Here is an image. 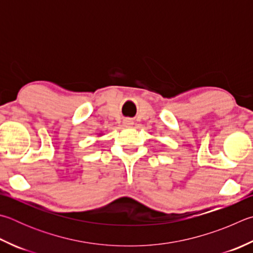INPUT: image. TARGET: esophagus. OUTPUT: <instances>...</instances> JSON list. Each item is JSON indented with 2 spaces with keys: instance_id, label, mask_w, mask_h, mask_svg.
<instances>
[{
  "instance_id": "1",
  "label": "esophagus",
  "mask_w": 253,
  "mask_h": 253,
  "mask_svg": "<svg viewBox=\"0 0 253 253\" xmlns=\"http://www.w3.org/2000/svg\"><path fill=\"white\" fill-rule=\"evenodd\" d=\"M132 121H130V119H125V121H124V126L125 127H130V126H132Z\"/></svg>"
}]
</instances>
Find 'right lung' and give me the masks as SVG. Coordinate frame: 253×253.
<instances>
[{"label":"right lung","mask_w":253,"mask_h":253,"mask_svg":"<svg viewBox=\"0 0 253 253\" xmlns=\"http://www.w3.org/2000/svg\"><path fill=\"white\" fill-rule=\"evenodd\" d=\"M100 135H102V134H99V136H100Z\"/></svg>","instance_id":"add662e5"}]
</instances>
